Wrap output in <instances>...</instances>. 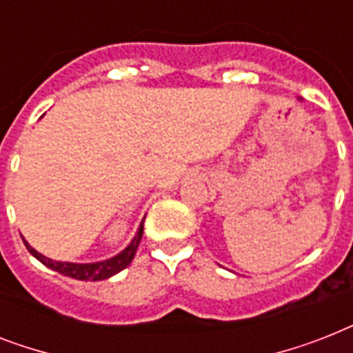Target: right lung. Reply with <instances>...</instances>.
Segmentation results:
<instances>
[{
    "label": "right lung",
    "instance_id": "right-lung-1",
    "mask_svg": "<svg viewBox=\"0 0 353 353\" xmlns=\"http://www.w3.org/2000/svg\"><path fill=\"white\" fill-rule=\"evenodd\" d=\"M143 223L144 220L141 221V225L137 229V234L133 236L132 243L121 251L117 256L108 258V260H102V262H93V263H73V262H57V260H51V258L43 256L40 252L32 249V247L23 240L25 247H27V251L36 258V260H40L43 265H47L52 271H58L63 276H71V279L77 280H91V282H95V280H106L113 274H117L119 271H122L124 268H128L130 263H132L133 256H135V252H137V247L141 243V238H143Z\"/></svg>",
    "mask_w": 353,
    "mask_h": 353
}]
</instances>
